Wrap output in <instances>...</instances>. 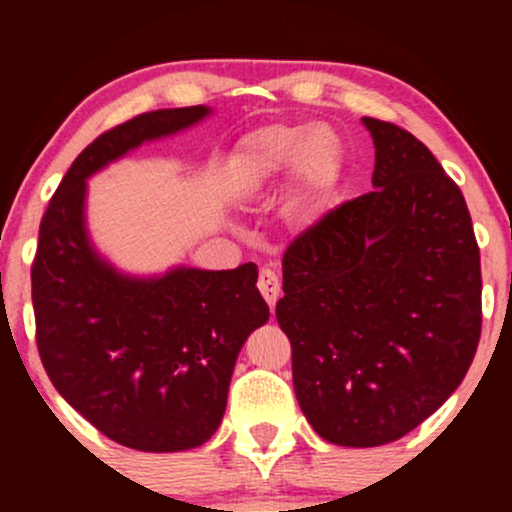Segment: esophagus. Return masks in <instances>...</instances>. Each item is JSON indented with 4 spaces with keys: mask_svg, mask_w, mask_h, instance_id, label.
I'll list each match as a JSON object with an SVG mask.
<instances>
[{
    "mask_svg": "<svg viewBox=\"0 0 512 512\" xmlns=\"http://www.w3.org/2000/svg\"><path fill=\"white\" fill-rule=\"evenodd\" d=\"M257 289H260L264 301H267L274 308L276 298H279V293H281L279 276H276V272H272V269H269V267H264L262 272H260V276H257Z\"/></svg>",
    "mask_w": 512,
    "mask_h": 512,
    "instance_id": "obj_1",
    "label": "esophagus"
}]
</instances>
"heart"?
Segmentation results:
<instances>
[{
	"mask_svg": "<svg viewBox=\"0 0 512 512\" xmlns=\"http://www.w3.org/2000/svg\"><path fill=\"white\" fill-rule=\"evenodd\" d=\"M344 144L330 125L272 122L252 129L226 161V185L236 197H255L293 175L305 207H317L342 175Z\"/></svg>",
	"mask_w": 512,
	"mask_h": 512,
	"instance_id": "obj_1",
	"label": "heart"
}]
</instances>
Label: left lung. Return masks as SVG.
<instances>
[{
    "label": "left lung",
    "mask_w": 512,
    "mask_h": 512,
    "mask_svg": "<svg viewBox=\"0 0 512 512\" xmlns=\"http://www.w3.org/2000/svg\"><path fill=\"white\" fill-rule=\"evenodd\" d=\"M373 192L284 252L276 320L317 436L375 448L407 436L467 375L481 337V262L460 187L414 134L363 117Z\"/></svg>",
    "instance_id": "1"
}]
</instances>
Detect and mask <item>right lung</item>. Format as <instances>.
<instances>
[{
  "instance_id": "1",
  "label": "right lung",
  "mask_w": 512,
  "mask_h": 512,
  "mask_svg": "<svg viewBox=\"0 0 512 512\" xmlns=\"http://www.w3.org/2000/svg\"><path fill=\"white\" fill-rule=\"evenodd\" d=\"M207 115L204 105L154 110L103 132L76 156L40 221L31 267L40 361L57 392L125 448L207 443L226 411L240 346L269 320L252 262L134 279L88 243V175Z\"/></svg>"
}]
</instances>
